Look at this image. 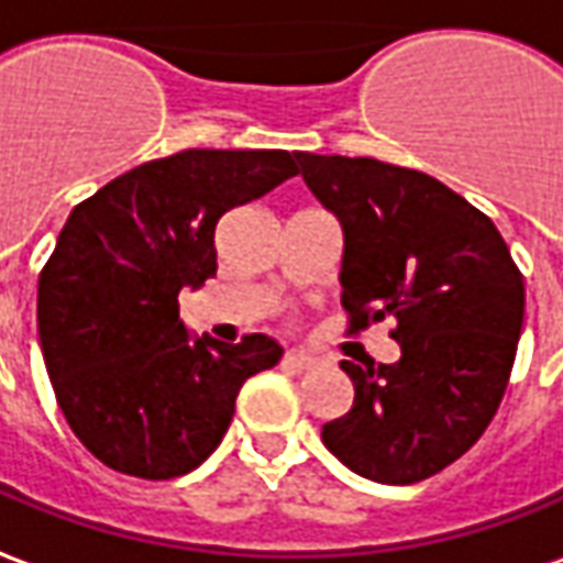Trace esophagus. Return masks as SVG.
<instances>
[{"label": "esophagus", "mask_w": 563, "mask_h": 563, "mask_svg": "<svg viewBox=\"0 0 563 563\" xmlns=\"http://www.w3.org/2000/svg\"><path fill=\"white\" fill-rule=\"evenodd\" d=\"M282 364L288 367V371H297V374H303V371H312L316 367V358L312 355H306V352H288Z\"/></svg>", "instance_id": "obj_1"}]
</instances>
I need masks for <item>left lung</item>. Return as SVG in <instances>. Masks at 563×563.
<instances>
[{"mask_svg":"<svg viewBox=\"0 0 563 563\" xmlns=\"http://www.w3.org/2000/svg\"><path fill=\"white\" fill-rule=\"evenodd\" d=\"M340 217L349 333L395 319V364L343 362L355 405L324 448L379 484L438 475L484 435L525 321V275L494 220L422 170L367 156L294 153Z\"/></svg>","mask_w":563,"mask_h":563,"instance_id":"obj_1","label":"left lung"}]
</instances>
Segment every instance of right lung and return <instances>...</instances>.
Segmentation results:
<instances>
[{
  "instance_id": "1",
  "label": "right lung",
  "mask_w": 563,
  "mask_h": 563,
  "mask_svg": "<svg viewBox=\"0 0 563 563\" xmlns=\"http://www.w3.org/2000/svg\"><path fill=\"white\" fill-rule=\"evenodd\" d=\"M297 174L288 150H186L79 201L38 273V343L73 435L103 466L170 482L223 441L247 377L282 346L196 336L180 288L217 273L220 217Z\"/></svg>"
}]
</instances>
